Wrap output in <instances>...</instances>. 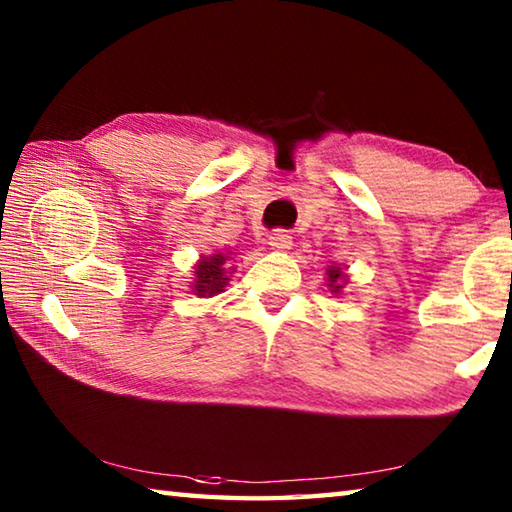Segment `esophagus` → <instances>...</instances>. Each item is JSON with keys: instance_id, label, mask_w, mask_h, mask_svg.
<instances>
[{"instance_id": "obj_1", "label": "esophagus", "mask_w": 512, "mask_h": 512, "mask_svg": "<svg viewBox=\"0 0 512 512\" xmlns=\"http://www.w3.org/2000/svg\"><path fill=\"white\" fill-rule=\"evenodd\" d=\"M268 246L273 250H289L293 246V239L287 230H275L271 237H268Z\"/></svg>"}]
</instances>
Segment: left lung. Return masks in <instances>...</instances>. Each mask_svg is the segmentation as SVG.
Wrapping results in <instances>:
<instances>
[{
    "label": "left lung",
    "instance_id": "left-lung-1",
    "mask_svg": "<svg viewBox=\"0 0 512 512\" xmlns=\"http://www.w3.org/2000/svg\"><path fill=\"white\" fill-rule=\"evenodd\" d=\"M348 284V275L343 273L341 266H329L327 268V287L332 293H341V289Z\"/></svg>",
    "mask_w": 512,
    "mask_h": 512
}]
</instances>
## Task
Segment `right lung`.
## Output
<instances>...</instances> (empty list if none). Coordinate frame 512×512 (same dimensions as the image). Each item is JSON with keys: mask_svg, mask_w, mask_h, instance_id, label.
<instances>
[{"mask_svg": "<svg viewBox=\"0 0 512 512\" xmlns=\"http://www.w3.org/2000/svg\"><path fill=\"white\" fill-rule=\"evenodd\" d=\"M228 253H214L201 257L194 266V293L198 298H210L221 293L228 284Z\"/></svg>", "mask_w": 512, "mask_h": 512, "instance_id": "add662e5", "label": "right lung"}]
</instances>
